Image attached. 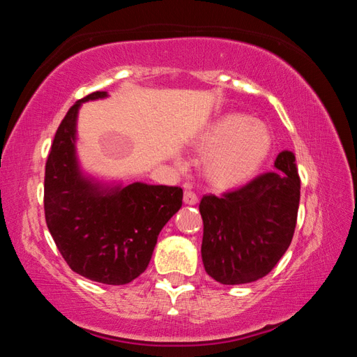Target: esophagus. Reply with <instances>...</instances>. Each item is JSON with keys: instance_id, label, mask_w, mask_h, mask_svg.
I'll list each match as a JSON object with an SVG mask.
<instances>
[{"instance_id": "esophagus-1", "label": "esophagus", "mask_w": 357, "mask_h": 357, "mask_svg": "<svg viewBox=\"0 0 357 357\" xmlns=\"http://www.w3.org/2000/svg\"><path fill=\"white\" fill-rule=\"evenodd\" d=\"M197 202H198V197L195 195V192H192V190H185L184 192V203L185 204H197Z\"/></svg>"}]
</instances>
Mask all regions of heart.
I'll list each match as a JSON object with an SVG mask.
<instances>
[{
	"label": "heart",
	"instance_id": "obj_1",
	"mask_svg": "<svg viewBox=\"0 0 357 357\" xmlns=\"http://www.w3.org/2000/svg\"><path fill=\"white\" fill-rule=\"evenodd\" d=\"M197 148L208 154L204 173L219 187L245 183L261 170L274 146L266 124L244 113H227L214 119L197 137Z\"/></svg>",
	"mask_w": 357,
	"mask_h": 357
}]
</instances>
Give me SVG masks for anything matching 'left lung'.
I'll use <instances>...</instances> for the list:
<instances>
[{"label": "left lung", "mask_w": 357, "mask_h": 357, "mask_svg": "<svg viewBox=\"0 0 357 357\" xmlns=\"http://www.w3.org/2000/svg\"><path fill=\"white\" fill-rule=\"evenodd\" d=\"M301 181L291 151H282L274 172L241 189L204 195L202 258L208 275L223 285H241L273 271L291 244Z\"/></svg>", "instance_id": "8db88e82"}]
</instances>
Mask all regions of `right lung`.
Here are the masks:
<instances>
[{
    "label": "right lung",
    "mask_w": 357,
    "mask_h": 357,
    "mask_svg": "<svg viewBox=\"0 0 357 357\" xmlns=\"http://www.w3.org/2000/svg\"><path fill=\"white\" fill-rule=\"evenodd\" d=\"M77 100L59 124L45 164L47 227L74 273L105 285H126L144 273L160 229L183 206V189L105 183L86 174L77 155Z\"/></svg>",
    "instance_id": "obj_1"
}]
</instances>
